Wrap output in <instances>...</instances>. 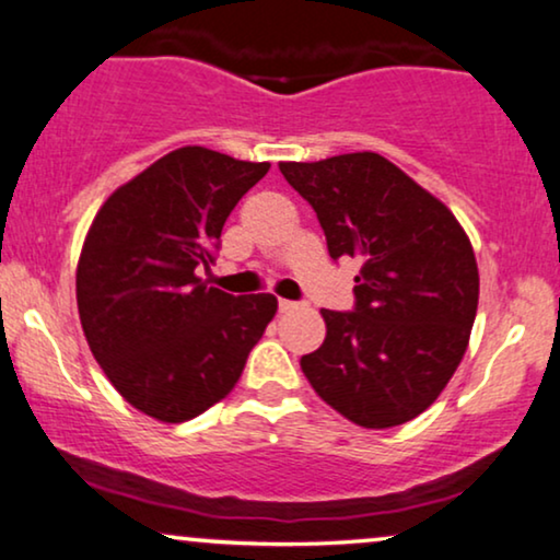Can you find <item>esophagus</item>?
<instances>
[{
  "mask_svg": "<svg viewBox=\"0 0 560 560\" xmlns=\"http://www.w3.org/2000/svg\"><path fill=\"white\" fill-rule=\"evenodd\" d=\"M298 306H301V303H298V301H285V298H280V301H278L280 314H290V311H295Z\"/></svg>",
  "mask_w": 560,
  "mask_h": 560,
  "instance_id": "34e87169",
  "label": "esophagus"
}]
</instances>
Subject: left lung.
I'll return each mask as SVG.
<instances>
[{"label":"left lung","mask_w":560,"mask_h":560,"mask_svg":"<svg viewBox=\"0 0 560 560\" xmlns=\"http://www.w3.org/2000/svg\"><path fill=\"white\" fill-rule=\"evenodd\" d=\"M314 208L331 259H360L354 308H322L326 339L301 370L331 409L368 430L419 417L466 354L478 267L438 198L373 151L282 162Z\"/></svg>","instance_id":"left-lung-1"}]
</instances>
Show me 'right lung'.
<instances>
[{
	"label": "right lung",
	"instance_id": "1",
	"mask_svg": "<svg viewBox=\"0 0 560 560\" xmlns=\"http://www.w3.org/2000/svg\"><path fill=\"white\" fill-rule=\"evenodd\" d=\"M267 170L185 147L94 215L77 270L84 337L118 394L159 422H187L226 398L278 311L270 293L236 298L198 278Z\"/></svg>",
	"mask_w": 560,
	"mask_h": 560
}]
</instances>
